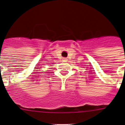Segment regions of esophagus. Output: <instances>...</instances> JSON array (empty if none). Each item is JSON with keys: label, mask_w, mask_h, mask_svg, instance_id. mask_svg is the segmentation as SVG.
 Returning <instances> with one entry per match:
<instances>
[{"label": "esophagus", "mask_w": 125, "mask_h": 125, "mask_svg": "<svg viewBox=\"0 0 125 125\" xmlns=\"http://www.w3.org/2000/svg\"><path fill=\"white\" fill-rule=\"evenodd\" d=\"M67 59L66 58H63L62 60V61L63 62H67Z\"/></svg>", "instance_id": "obj_1"}]
</instances>
